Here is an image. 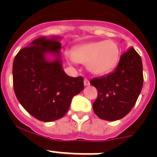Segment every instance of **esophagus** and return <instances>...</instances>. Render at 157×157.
<instances>
[{
	"mask_svg": "<svg viewBox=\"0 0 157 157\" xmlns=\"http://www.w3.org/2000/svg\"><path fill=\"white\" fill-rule=\"evenodd\" d=\"M84 86H90V82H89V80L86 79V78L84 79Z\"/></svg>",
	"mask_w": 157,
	"mask_h": 157,
	"instance_id": "1",
	"label": "esophagus"
}]
</instances>
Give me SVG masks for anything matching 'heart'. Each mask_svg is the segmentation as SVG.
Instances as JSON below:
<instances>
[{"mask_svg":"<svg viewBox=\"0 0 157 157\" xmlns=\"http://www.w3.org/2000/svg\"><path fill=\"white\" fill-rule=\"evenodd\" d=\"M120 53V48L115 41H94L75 47L70 60L86 63L87 70L91 74L103 75L115 68Z\"/></svg>","mask_w":157,"mask_h":157,"instance_id":"1","label":"heart"}]
</instances>
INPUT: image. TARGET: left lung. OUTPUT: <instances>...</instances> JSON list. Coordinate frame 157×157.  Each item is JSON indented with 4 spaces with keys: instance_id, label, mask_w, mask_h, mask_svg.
<instances>
[{
    "instance_id": "1",
    "label": "left lung",
    "mask_w": 157,
    "mask_h": 157,
    "mask_svg": "<svg viewBox=\"0 0 157 157\" xmlns=\"http://www.w3.org/2000/svg\"><path fill=\"white\" fill-rule=\"evenodd\" d=\"M90 84L98 90L93 109L100 119L116 121L128 114L138 100L143 86L141 56L133 47L120 56L113 72L94 78Z\"/></svg>"
}]
</instances>
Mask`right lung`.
<instances>
[{"label": "right lung", "mask_w": 157, "mask_h": 157, "mask_svg": "<svg viewBox=\"0 0 157 157\" xmlns=\"http://www.w3.org/2000/svg\"><path fill=\"white\" fill-rule=\"evenodd\" d=\"M62 37H40L18 52L13 61L14 91L20 105L40 121L63 117L73 97L83 89L82 77L63 69Z\"/></svg>", "instance_id": "obj_1"}]
</instances>
